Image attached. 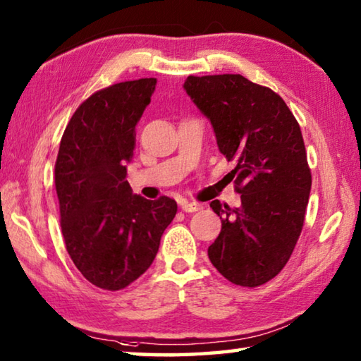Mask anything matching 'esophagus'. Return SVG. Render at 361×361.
Instances as JSON below:
<instances>
[{
  "label": "esophagus",
  "mask_w": 361,
  "mask_h": 361,
  "mask_svg": "<svg viewBox=\"0 0 361 361\" xmlns=\"http://www.w3.org/2000/svg\"><path fill=\"white\" fill-rule=\"evenodd\" d=\"M181 209L185 210L186 213H192V212H199L202 210V205L199 202H189V200H181Z\"/></svg>",
  "instance_id": "obj_1"
}]
</instances>
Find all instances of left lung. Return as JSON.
<instances>
[{
  "label": "left lung",
  "mask_w": 361,
  "mask_h": 361,
  "mask_svg": "<svg viewBox=\"0 0 361 361\" xmlns=\"http://www.w3.org/2000/svg\"><path fill=\"white\" fill-rule=\"evenodd\" d=\"M183 87L235 162L229 175L242 200L239 209L210 202L221 232L209 258L232 283H266L295 250L312 186L298 121L282 97L240 75L188 76Z\"/></svg>",
  "instance_id": "8db88e82"
}]
</instances>
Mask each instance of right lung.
Returning <instances> with one entry per match:
<instances>
[{
	"label": "right lung",
	"instance_id": "obj_1",
	"mask_svg": "<svg viewBox=\"0 0 361 361\" xmlns=\"http://www.w3.org/2000/svg\"><path fill=\"white\" fill-rule=\"evenodd\" d=\"M154 78L119 82L79 105L60 142L56 189L60 224L78 271L103 290L126 288L148 271L176 202L148 200L126 180L135 126L149 105Z\"/></svg>",
	"mask_w": 361,
	"mask_h": 361
}]
</instances>
